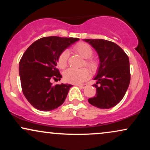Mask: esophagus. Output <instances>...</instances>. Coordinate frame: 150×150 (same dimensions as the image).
Segmentation results:
<instances>
[{
  "mask_svg": "<svg viewBox=\"0 0 150 150\" xmlns=\"http://www.w3.org/2000/svg\"><path fill=\"white\" fill-rule=\"evenodd\" d=\"M77 86H78L79 87H80V88H85L86 87H87V85H86V84H82V85H77Z\"/></svg>",
  "mask_w": 150,
  "mask_h": 150,
  "instance_id": "esophagus-1",
  "label": "esophagus"
}]
</instances>
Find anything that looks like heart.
Returning a JSON list of instances; mask_svg holds the SVG:
<instances>
[{
  "label": "heart",
  "mask_w": 150,
  "mask_h": 150,
  "mask_svg": "<svg viewBox=\"0 0 150 150\" xmlns=\"http://www.w3.org/2000/svg\"><path fill=\"white\" fill-rule=\"evenodd\" d=\"M73 50L75 52L80 54L83 58H85V64L92 71H95L97 69L98 63L94 58H90L93 54L92 48L85 43H79L74 46ZM68 53L66 51H63L58 56L57 65L61 69H64L67 66L68 63ZM65 82L72 84H80L87 80L89 77V72L87 68H81L79 70H75L70 68L65 70L64 75Z\"/></svg>",
  "instance_id": "b5f03b06"
}]
</instances>
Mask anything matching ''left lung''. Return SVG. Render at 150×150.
<instances>
[{
	"instance_id": "1",
	"label": "left lung",
	"mask_w": 150,
	"mask_h": 150,
	"mask_svg": "<svg viewBox=\"0 0 150 150\" xmlns=\"http://www.w3.org/2000/svg\"><path fill=\"white\" fill-rule=\"evenodd\" d=\"M96 50L99 58V69L93 85L97 90L89 103L106 109L117 105L124 97L130 81V63L127 54L116 44L100 39H85Z\"/></svg>"
}]
</instances>
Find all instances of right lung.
Here are the masks:
<instances>
[{"label": "right lung", "mask_w": 150, "mask_h": 150, "mask_svg": "<svg viewBox=\"0 0 150 150\" xmlns=\"http://www.w3.org/2000/svg\"><path fill=\"white\" fill-rule=\"evenodd\" d=\"M78 38L43 37L34 42L24 53L19 64L22 92L32 106L49 111L63 104L72 85H53L51 79L61 80L56 68L58 56Z\"/></svg>", "instance_id": "obj_1"}]
</instances>
